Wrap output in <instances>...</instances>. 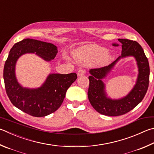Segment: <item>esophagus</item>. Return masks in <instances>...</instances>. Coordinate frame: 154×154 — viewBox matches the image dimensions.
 Here are the masks:
<instances>
[{"label": "esophagus", "instance_id": "obj_1", "mask_svg": "<svg viewBox=\"0 0 154 154\" xmlns=\"http://www.w3.org/2000/svg\"><path fill=\"white\" fill-rule=\"evenodd\" d=\"M86 73V71L85 69H79L77 71V75L78 76H82V75H85Z\"/></svg>", "mask_w": 154, "mask_h": 154}]
</instances>
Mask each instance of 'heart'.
Masks as SVG:
<instances>
[{
	"label": "heart",
	"instance_id": "b5f03b06",
	"mask_svg": "<svg viewBox=\"0 0 154 154\" xmlns=\"http://www.w3.org/2000/svg\"><path fill=\"white\" fill-rule=\"evenodd\" d=\"M75 56L78 60L85 65H92L97 62L104 64L110 58L105 48L96 44H90L79 48L75 52Z\"/></svg>",
	"mask_w": 154,
	"mask_h": 154
}]
</instances>
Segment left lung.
I'll return each mask as SVG.
<instances>
[{
    "label": "left lung",
    "mask_w": 154,
    "mask_h": 154,
    "mask_svg": "<svg viewBox=\"0 0 154 154\" xmlns=\"http://www.w3.org/2000/svg\"><path fill=\"white\" fill-rule=\"evenodd\" d=\"M122 46V54L108 66L89 70L88 99L93 108L99 113L106 116H116L125 114L136 107L143 99L149 82V65L147 58L140 44L128 39H118ZM113 46L119 44L112 43ZM133 55L139 67V76L136 85L128 96L124 99L112 100L107 99L104 92V85L101 81L110 70L116 61L121 57Z\"/></svg>",
    "instance_id": "obj_1"
}]
</instances>
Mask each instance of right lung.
I'll return each mask as SVG.
<instances>
[{
  "mask_svg": "<svg viewBox=\"0 0 154 154\" xmlns=\"http://www.w3.org/2000/svg\"><path fill=\"white\" fill-rule=\"evenodd\" d=\"M30 52H35L44 60L49 61L54 59L58 50L54 44L29 38L14 44L4 66L5 87L10 101L15 107L31 116L42 117L60 108L66 91L77 79V75L75 72L50 74L40 88H22L15 78V63L20 56Z\"/></svg>",
  "mask_w": 154,
  "mask_h": 154,
  "instance_id": "right-lung-1",
  "label": "right lung"
}]
</instances>
